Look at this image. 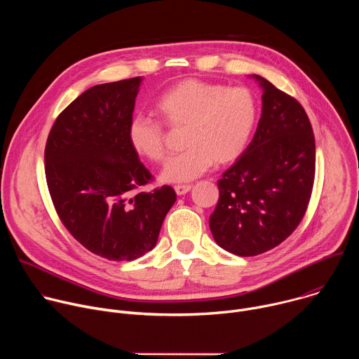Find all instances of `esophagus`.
<instances>
[{
	"instance_id": "obj_1",
	"label": "esophagus",
	"mask_w": 359,
	"mask_h": 359,
	"mask_svg": "<svg viewBox=\"0 0 359 359\" xmlns=\"http://www.w3.org/2000/svg\"><path fill=\"white\" fill-rule=\"evenodd\" d=\"M191 187H193L191 184H176L175 191H176L177 196H182V194H186L187 191H190Z\"/></svg>"
}]
</instances>
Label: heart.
Listing matches in <instances>:
<instances>
[{"label": "heart", "mask_w": 359, "mask_h": 359, "mask_svg": "<svg viewBox=\"0 0 359 359\" xmlns=\"http://www.w3.org/2000/svg\"><path fill=\"white\" fill-rule=\"evenodd\" d=\"M153 112L166 128L184 130L182 143L187 149L162 172L165 182L182 183L206 173L215 163L227 165L243 155L257 122V100L245 86L227 88L189 78L163 90L153 102ZM161 124L136 115L128 125L130 147L153 163L168 158Z\"/></svg>", "instance_id": "b5f03b06"}]
</instances>
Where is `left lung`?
I'll use <instances>...</instances> for the list:
<instances>
[{
	"label": "left lung",
	"instance_id": "left-lung-1",
	"mask_svg": "<svg viewBox=\"0 0 359 359\" xmlns=\"http://www.w3.org/2000/svg\"><path fill=\"white\" fill-rule=\"evenodd\" d=\"M252 140L217 182L209 226L216 243L240 257L281 244L301 223L316 177V139L299 102L267 79Z\"/></svg>",
	"mask_w": 359,
	"mask_h": 359
}]
</instances>
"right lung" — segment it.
<instances>
[{"label": "right lung", "mask_w": 359, "mask_h": 359, "mask_svg": "<svg viewBox=\"0 0 359 359\" xmlns=\"http://www.w3.org/2000/svg\"><path fill=\"white\" fill-rule=\"evenodd\" d=\"M140 76L92 86L58 115L45 144V177L55 212L86 250L130 262L156 245L176 201L153 182L128 140Z\"/></svg>", "instance_id": "add662e5"}]
</instances>
